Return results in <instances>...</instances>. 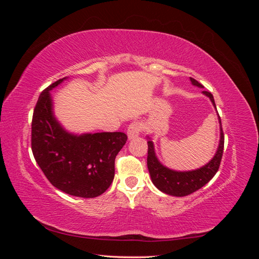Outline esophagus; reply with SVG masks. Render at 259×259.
<instances>
[{
    "label": "esophagus",
    "mask_w": 259,
    "mask_h": 259,
    "mask_svg": "<svg viewBox=\"0 0 259 259\" xmlns=\"http://www.w3.org/2000/svg\"><path fill=\"white\" fill-rule=\"evenodd\" d=\"M142 132V124L139 122H133L130 124V126L127 127V136L128 139H134L136 138L139 133Z\"/></svg>",
    "instance_id": "obj_1"
}]
</instances>
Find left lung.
<instances>
[{"label": "left lung", "instance_id": "left-lung-1", "mask_svg": "<svg viewBox=\"0 0 259 259\" xmlns=\"http://www.w3.org/2000/svg\"><path fill=\"white\" fill-rule=\"evenodd\" d=\"M190 81L194 86L203 89L204 86L200 84L197 80L190 77ZM205 96H207L211 104L216 109L215 100L213 95L209 92L203 91L202 92ZM219 124H221V139H219V145L217 148V151L211 159L204 166H202L198 169L194 170H188V171H177L173 170L163 164L160 163L154 152V147L152 140L149 138L148 140V156H147V165L149 173H150L151 180L153 185L158 188V189L164 193L174 195V197H185V195L191 194L194 191L199 190L204 185H206L209 180L215 176L217 170L221 165L222 156L224 152V143H225V136L222 128V121L221 116L218 115Z\"/></svg>", "mask_w": 259, "mask_h": 259}]
</instances>
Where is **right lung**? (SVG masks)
I'll use <instances>...</instances> for the list:
<instances>
[{"label": "right lung", "mask_w": 259, "mask_h": 259, "mask_svg": "<svg viewBox=\"0 0 259 259\" xmlns=\"http://www.w3.org/2000/svg\"><path fill=\"white\" fill-rule=\"evenodd\" d=\"M42 93L33 111L31 148L44 175L57 189L80 198H95L110 187L114 160L127 140L121 132L75 135L67 132L54 115L50 92Z\"/></svg>", "instance_id": "obj_1"}]
</instances>
